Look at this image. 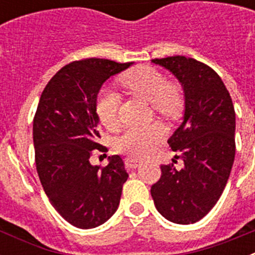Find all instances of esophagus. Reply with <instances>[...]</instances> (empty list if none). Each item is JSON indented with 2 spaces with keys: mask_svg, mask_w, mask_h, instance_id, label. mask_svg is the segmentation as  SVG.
<instances>
[{
  "mask_svg": "<svg viewBox=\"0 0 255 255\" xmlns=\"http://www.w3.org/2000/svg\"><path fill=\"white\" fill-rule=\"evenodd\" d=\"M125 164L129 170H134V168H136L139 164H140V161H138V159L135 158H126Z\"/></svg>",
  "mask_w": 255,
  "mask_h": 255,
  "instance_id": "1",
  "label": "esophagus"
}]
</instances>
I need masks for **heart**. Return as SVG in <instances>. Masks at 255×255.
<instances>
[{
  "label": "heart",
  "mask_w": 255,
  "mask_h": 255,
  "mask_svg": "<svg viewBox=\"0 0 255 255\" xmlns=\"http://www.w3.org/2000/svg\"><path fill=\"white\" fill-rule=\"evenodd\" d=\"M121 83L132 94L150 102L153 111L167 119H175L181 114L182 98L176 88L167 85L161 73L149 66H138L121 78ZM119 96L110 88L101 89L96 100V114L106 129L114 130L119 125L117 117ZM163 138L159 124L125 130L116 140L119 152L140 158L147 155L155 144Z\"/></svg>",
  "instance_id": "b5f03b06"
}]
</instances>
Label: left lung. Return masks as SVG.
Returning a JSON list of instances; mask_svg holds the SVG:
<instances>
[{"instance_id":"8db88e82","label":"left lung","mask_w":255,"mask_h":255,"mask_svg":"<svg viewBox=\"0 0 255 255\" xmlns=\"http://www.w3.org/2000/svg\"><path fill=\"white\" fill-rule=\"evenodd\" d=\"M153 64L168 70L184 92L181 125L168 139L184 166L162 164L152 185L157 211L173 224H195L211 211L227 184L235 158V110L215 70L194 58L172 56Z\"/></svg>"}]
</instances>
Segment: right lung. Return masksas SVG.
Listing matches in <instances>:
<instances>
[{
    "label": "right lung",
    "mask_w": 255,
    "mask_h": 255,
    "mask_svg": "<svg viewBox=\"0 0 255 255\" xmlns=\"http://www.w3.org/2000/svg\"><path fill=\"white\" fill-rule=\"evenodd\" d=\"M132 62L103 58L74 61L58 70L40 96L33 121L38 176L60 216L79 229H94L112 217L128 180L120 155L100 168L91 163L100 143L96 100L106 80Z\"/></svg>",
    "instance_id": "obj_1"
}]
</instances>
